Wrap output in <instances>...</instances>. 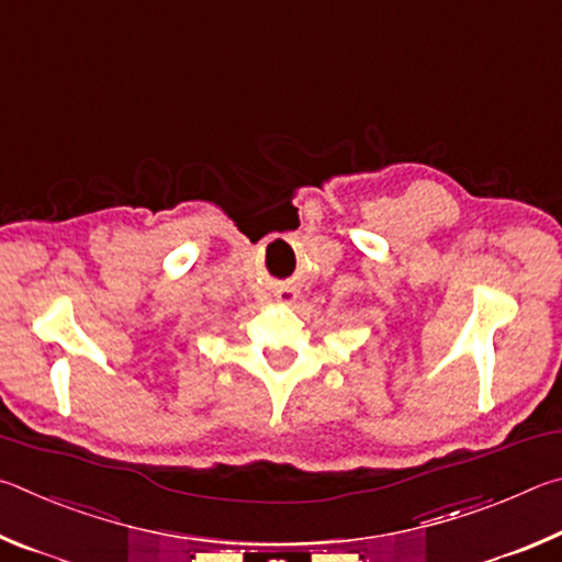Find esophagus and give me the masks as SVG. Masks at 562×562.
Here are the masks:
<instances>
[{"label": "esophagus", "instance_id": "1", "mask_svg": "<svg viewBox=\"0 0 562 562\" xmlns=\"http://www.w3.org/2000/svg\"><path fill=\"white\" fill-rule=\"evenodd\" d=\"M294 300H297V292H294V290H280L278 292V302H282V304H292Z\"/></svg>", "mask_w": 562, "mask_h": 562}]
</instances>
